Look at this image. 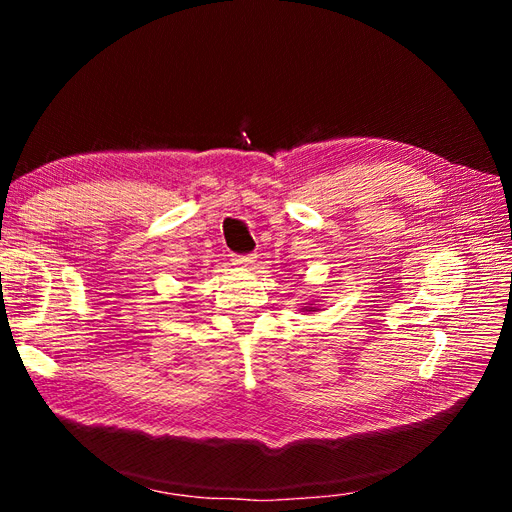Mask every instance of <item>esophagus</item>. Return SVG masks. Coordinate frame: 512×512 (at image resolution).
<instances>
[{
  "label": "esophagus",
  "instance_id": "1",
  "mask_svg": "<svg viewBox=\"0 0 512 512\" xmlns=\"http://www.w3.org/2000/svg\"><path fill=\"white\" fill-rule=\"evenodd\" d=\"M254 262H256V256H252V254H245V256H235V258H232V265L239 267L241 271H250V269L254 267Z\"/></svg>",
  "mask_w": 512,
  "mask_h": 512
}]
</instances>
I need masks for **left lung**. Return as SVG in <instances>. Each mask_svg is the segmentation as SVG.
Listing matches in <instances>:
<instances>
[{
    "instance_id": "8db88e82",
    "label": "left lung",
    "mask_w": 512,
    "mask_h": 512,
    "mask_svg": "<svg viewBox=\"0 0 512 512\" xmlns=\"http://www.w3.org/2000/svg\"><path fill=\"white\" fill-rule=\"evenodd\" d=\"M301 309H305V312H316V303H305V307H301Z\"/></svg>"
}]
</instances>
